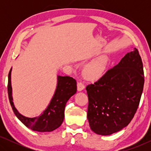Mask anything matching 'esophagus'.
<instances>
[{
  "mask_svg": "<svg viewBox=\"0 0 151 151\" xmlns=\"http://www.w3.org/2000/svg\"><path fill=\"white\" fill-rule=\"evenodd\" d=\"M84 85L82 82H78L77 84V89L78 91H82V90H84Z\"/></svg>",
  "mask_w": 151,
  "mask_h": 151,
  "instance_id": "obj_1",
  "label": "esophagus"
}]
</instances>
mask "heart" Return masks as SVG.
<instances>
[{"label":"heart","mask_w":151,"mask_h":151,"mask_svg":"<svg viewBox=\"0 0 151 151\" xmlns=\"http://www.w3.org/2000/svg\"><path fill=\"white\" fill-rule=\"evenodd\" d=\"M108 59L106 57L98 58L84 66L82 73L86 79L97 80L104 75Z\"/></svg>","instance_id":"obj_1"}]
</instances>
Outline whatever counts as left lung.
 I'll use <instances>...</instances> for the list:
<instances>
[{
    "label": "left lung",
    "mask_w": 151,
    "mask_h": 151,
    "mask_svg": "<svg viewBox=\"0 0 151 151\" xmlns=\"http://www.w3.org/2000/svg\"><path fill=\"white\" fill-rule=\"evenodd\" d=\"M144 83L143 64L135 48L86 87L91 129L98 135H110L127 127L137 111Z\"/></svg>",
    "instance_id": "1"
}]
</instances>
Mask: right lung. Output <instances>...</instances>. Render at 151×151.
<instances>
[{"instance_id":"right-lung-1","label":"right lung","mask_w":151,"mask_h":151,"mask_svg":"<svg viewBox=\"0 0 151 151\" xmlns=\"http://www.w3.org/2000/svg\"><path fill=\"white\" fill-rule=\"evenodd\" d=\"M12 69V68L8 75V96L12 108L18 119L34 131L51 132L60 127L65 117L66 104L77 91L76 80L69 76H58L56 88L46 109L39 116L28 117L20 114L14 106L11 82Z\"/></svg>"}]
</instances>
